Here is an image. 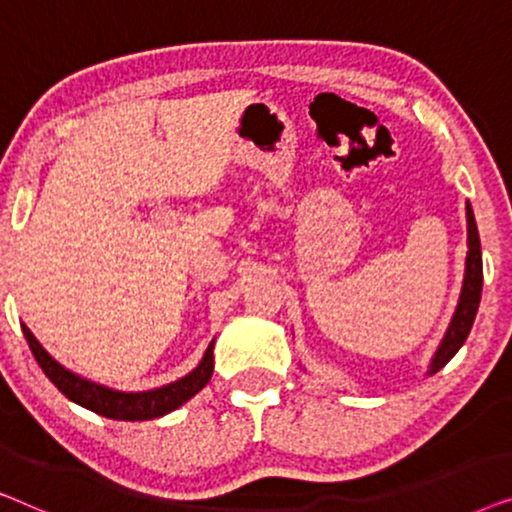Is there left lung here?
Masks as SVG:
<instances>
[{
  "mask_svg": "<svg viewBox=\"0 0 512 512\" xmlns=\"http://www.w3.org/2000/svg\"><path fill=\"white\" fill-rule=\"evenodd\" d=\"M466 223H468V254H466L464 286H461L459 305L457 310H454L450 326H447L445 338L440 342V347L436 349V354H433L431 359L429 375L438 373V370L459 352L461 345H464L468 338V333H471L475 314H478V305L482 296V251H480L478 226H475L473 209L468 202H466Z\"/></svg>",
  "mask_w": 512,
  "mask_h": 512,
  "instance_id": "left-lung-1",
  "label": "left lung"
}]
</instances>
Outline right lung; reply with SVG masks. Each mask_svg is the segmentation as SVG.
<instances>
[{
    "label": "right lung",
    "mask_w": 512,
    "mask_h": 512,
    "mask_svg": "<svg viewBox=\"0 0 512 512\" xmlns=\"http://www.w3.org/2000/svg\"><path fill=\"white\" fill-rule=\"evenodd\" d=\"M23 335L30 345L34 359L44 370L48 380L65 394L69 401H74L81 408H88L97 412V415L109 417V419H123V422H144V419L163 417L167 412L177 410L179 405H184L188 398H193L198 391L209 382V377L214 373V340L209 342L205 356L198 363V368L191 370L186 377H181L177 382L165 384V387L151 389V391H137V394H128V391H116L104 387V384H95L86 380V377L72 373L65 366H60L44 347L39 345V340L34 338L30 328L25 324Z\"/></svg>",
    "instance_id": "add662e5"
}]
</instances>
